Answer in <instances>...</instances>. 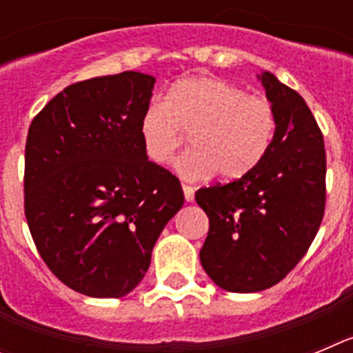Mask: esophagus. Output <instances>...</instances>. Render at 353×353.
I'll list each match as a JSON object with an SVG mask.
<instances>
[{
    "label": "esophagus",
    "mask_w": 353,
    "mask_h": 353,
    "mask_svg": "<svg viewBox=\"0 0 353 353\" xmlns=\"http://www.w3.org/2000/svg\"><path fill=\"white\" fill-rule=\"evenodd\" d=\"M183 196H185V201H192L194 199V187L183 183Z\"/></svg>",
    "instance_id": "34e87169"
}]
</instances>
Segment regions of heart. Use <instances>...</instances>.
Instances as JSON below:
<instances>
[{
    "label": "heart",
    "mask_w": 353,
    "mask_h": 353,
    "mask_svg": "<svg viewBox=\"0 0 353 353\" xmlns=\"http://www.w3.org/2000/svg\"><path fill=\"white\" fill-rule=\"evenodd\" d=\"M277 132L272 102L217 77L180 81L166 99L152 101L139 120V136L150 162L171 161L191 134L192 148L174 168L187 180H205L219 173L240 180L269 155Z\"/></svg>",
    "instance_id": "b5f03b06"
}]
</instances>
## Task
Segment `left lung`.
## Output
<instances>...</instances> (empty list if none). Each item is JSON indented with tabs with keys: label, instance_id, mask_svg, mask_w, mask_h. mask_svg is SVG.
<instances>
[{
	"label": "left lung",
	"instance_id": "1",
	"mask_svg": "<svg viewBox=\"0 0 353 353\" xmlns=\"http://www.w3.org/2000/svg\"><path fill=\"white\" fill-rule=\"evenodd\" d=\"M261 84L277 114L269 155L256 170L230 183L196 192L208 215L199 260L226 292H261L285 279L304 258L325 210L322 130L295 90L263 72Z\"/></svg>",
	"mask_w": 353,
	"mask_h": 353
}]
</instances>
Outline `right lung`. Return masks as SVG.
I'll list each match as a JSON object with an SVG mask.
<instances>
[{
  "instance_id": "obj_1",
  "label": "right lung",
  "mask_w": 353,
  "mask_h": 353,
  "mask_svg": "<svg viewBox=\"0 0 353 353\" xmlns=\"http://www.w3.org/2000/svg\"><path fill=\"white\" fill-rule=\"evenodd\" d=\"M155 77L79 81L33 118L24 159V214L51 272L88 297L139 285L159 235L183 205L179 179L150 162L139 120Z\"/></svg>"
}]
</instances>
